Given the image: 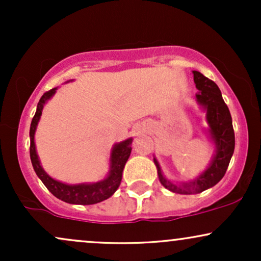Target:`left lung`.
<instances>
[{
  "mask_svg": "<svg viewBox=\"0 0 261 261\" xmlns=\"http://www.w3.org/2000/svg\"><path fill=\"white\" fill-rule=\"evenodd\" d=\"M194 82L199 92L196 93V101L206 113L207 134L210 141L215 145V153L212 160L201 174L190 181H173L166 178L162 172L157 158L153 157L158 173V179L164 188L175 194L193 195L200 194L215 187L228 168V164L234 152V131H233L232 116L228 107L224 103L220 88L214 81L208 80L199 71H193Z\"/></svg>",
  "mask_w": 261,
  "mask_h": 261,
  "instance_id": "1",
  "label": "left lung"
}]
</instances>
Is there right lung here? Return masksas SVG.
Returning <instances> with one entry per match:
<instances>
[{"label":"right lung","instance_id":"add662e5","mask_svg":"<svg viewBox=\"0 0 261 261\" xmlns=\"http://www.w3.org/2000/svg\"><path fill=\"white\" fill-rule=\"evenodd\" d=\"M56 89H58V87L44 93L43 97L39 100L37 112H35L34 118L32 120L29 136H31V161L33 168H34L39 179L47 188V190L62 201L73 203V205H93V203L104 201V200L109 199L120 185L122 170H124L125 164L130 157L131 149H133L131 147L133 137L115 143L113 146L109 158V172H108L106 178L101 179V180L95 182L66 184V182L51 178L41 167L40 160H39L37 147H35V131H37L39 120H40L41 113H43V108L47 103V100L54 97Z\"/></svg>","mask_w":261,"mask_h":261}]
</instances>
